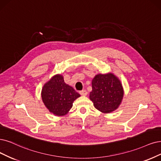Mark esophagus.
<instances>
[{"label":"esophagus","mask_w":161,"mask_h":161,"mask_svg":"<svg viewBox=\"0 0 161 161\" xmlns=\"http://www.w3.org/2000/svg\"><path fill=\"white\" fill-rule=\"evenodd\" d=\"M80 93L81 96H86L87 95V91L85 90L80 92Z\"/></svg>","instance_id":"esophagus-1"}]
</instances>
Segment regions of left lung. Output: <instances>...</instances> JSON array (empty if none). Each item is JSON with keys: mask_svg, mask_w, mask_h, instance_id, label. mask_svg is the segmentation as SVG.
<instances>
[{"mask_svg": "<svg viewBox=\"0 0 161 161\" xmlns=\"http://www.w3.org/2000/svg\"><path fill=\"white\" fill-rule=\"evenodd\" d=\"M124 96L120 80L113 73L98 74L92 80L90 99L97 110L109 114L118 109Z\"/></svg>", "mask_w": 161, "mask_h": 161, "instance_id": "left-lung-1", "label": "left lung"}]
</instances>
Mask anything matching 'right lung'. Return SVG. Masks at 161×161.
<instances>
[{"label":"right lung","instance_id":"right-lung-1","mask_svg":"<svg viewBox=\"0 0 161 161\" xmlns=\"http://www.w3.org/2000/svg\"><path fill=\"white\" fill-rule=\"evenodd\" d=\"M41 97L51 114L59 117L68 114L74 102L80 95L72 87L65 84L62 75L56 74L43 86Z\"/></svg>","mask_w":161,"mask_h":161}]
</instances>
